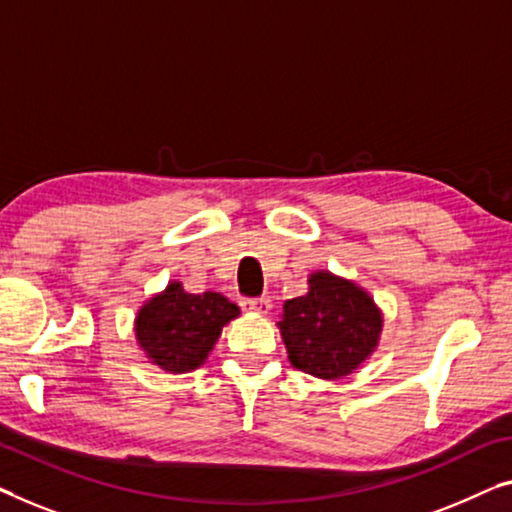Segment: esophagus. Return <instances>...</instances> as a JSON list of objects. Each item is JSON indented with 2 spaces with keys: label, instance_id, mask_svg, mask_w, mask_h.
I'll list each match as a JSON object with an SVG mask.
<instances>
[{
  "label": "esophagus",
  "instance_id": "34e87169",
  "mask_svg": "<svg viewBox=\"0 0 512 512\" xmlns=\"http://www.w3.org/2000/svg\"><path fill=\"white\" fill-rule=\"evenodd\" d=\"M241 305L250 312H257V315H266V312L271 310V301L266 299V296H255V299H246Z\"/></svg>",
  "mask_w": 512,
  "mask_h": 512
}]
</instances>
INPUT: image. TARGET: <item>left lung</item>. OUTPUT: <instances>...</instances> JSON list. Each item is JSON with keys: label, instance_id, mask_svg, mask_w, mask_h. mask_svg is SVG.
<instances>
[{"label": "left lung", "instance_id": "left-lung-1", "mask_svg": "<svg viewBox=\"0 0 512 512\" xmlns=\"http://www.w3.org/2000/svg\"><path fill=\"white\" fill-rule=\"evenodd\" d=\"M310 292L285 303L278 322L289 361L312 377L340 379L375 352L381 315L354 282L312 273Z\"/></svg>", "mask_w": 512, "mask_h": 512}]
</instances>
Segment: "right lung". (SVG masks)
Returning a JSON list of instances; mask_svg holds the SVG:
<instances>
[{
  "label": "right lung",
  "instance_id": "1",
  "mask_svg": "<svg viewBox=\"0 0 512 512\" xmlns=\"http://www.w3.org/2000/svg\"><path fill=\"white\" fill-rule=\"evenodd\" d=\"M239 315L223 294H186L172 282L137 315V340L147 356L170 372L200 368L218 340L220 329Z\"/></svg>",
  "mask_w": 512,
  "mask_h": 512
}]
</instances>
